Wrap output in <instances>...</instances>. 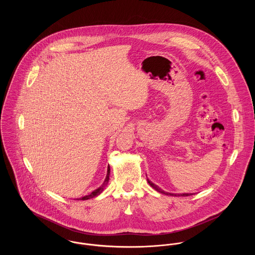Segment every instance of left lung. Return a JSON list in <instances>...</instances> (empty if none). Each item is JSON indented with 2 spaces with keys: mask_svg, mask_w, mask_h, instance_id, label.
Here are the masks:
<instances>
[{
  "mask_svg": "<svg viewBox=\"0 0 255 255\" xmlns=\"http://www.w3.org/2000/svg\"><path fill=\"white\" fill-rule=\"evenodd\" d=\"M147 182H148V183H149L154 189H156L158 192L163 193V194H166V195H171V196H189V195H192V193H171V192H167V191H164L163 189H161V188H160L158 185H156L155 183H153L151 181H149L148 179H147Z\"/></svg>",
  "mask_w": 255,
  "mask_h": 255,
  "instance_id": "left-lung-1",
  "label": "left lung"
}]
</instances>
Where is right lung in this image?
I'll return each instance as SVG.
<instances>
[{
    "instance_id": "obj_1",
    "label": "right lung",
    "mask_w": 255,
    "mask_h": 255,
    "mask_svg": "<svg viewBox=\"0 0 255 255\" xmlns=\"http://www.w3.org/2000/svg\"><path fill=\"white\" fill-rule=\"evenodd\" d=\"M110 179V166H108V170H107V176H106V179L104 182L102 183L101 186H99L98 188H96L95 190H93L91 193L83 196V197H80V198H77L76 200H87V199H90V198H93V197H96L98 196L100 193H102V191L105 189V187L107 186L108 182H109Z\"/></svg>"
}]
</instances>
